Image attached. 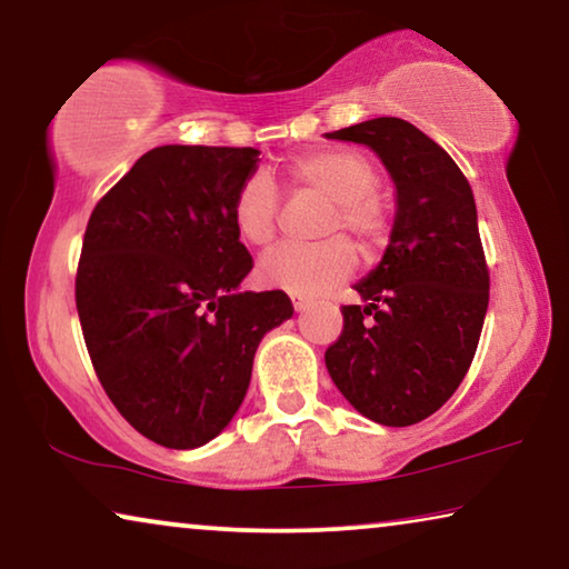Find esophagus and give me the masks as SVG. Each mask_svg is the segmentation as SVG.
I'll use <instances>...</instances> for the list:
<instances>
[{"instance_id":"1","label":"esophagus","mask_w":569,"mask_h":569,"mask_svg":"<svg viewBox=\"0 0 569 569\" xmlns=\"http://www.w3.org/2000/svg\"><path fill=\"white\" fill-rule=\"evenodd\" d=\"M291 299H293V309H296V311H303V309L309 307L307 296H291Z\"/></svg>"}]
</instances>
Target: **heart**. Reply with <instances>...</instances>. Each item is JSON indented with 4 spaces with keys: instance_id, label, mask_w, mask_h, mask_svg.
<instances>
[{
    "instance_id": "heart-1",
    "label": "heart",
    "mask_w": 569,
    "mask_h": 569,
    "mask_svg": "<svg viewBox=\"0 0 569 569\" xmlns=\"http://www.w3.org/2000/svg\"><path fill=\"white\" fill-rule=\"evenodd\" d=\"M291 191L311 193L329 201L319 234L328 237L317 244H283L262 256L258 278L270 288H281L293 296H321L342 283L358 266V252L342 232L352 234L368 256L388 242L391 219L378 199V168L358 150L321 148L301 152L283 166ZM281 197L262 173H250L237 186L232 199V222L242 242L266 248L278 230Z\"/></svg>"
}]
</instances>
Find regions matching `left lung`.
Instances as JSON below:
<instances>
[{
    "label": "left lung",
    "instance_id": "left-lung-1",
    "mask_svg": "<svg viewBox=\"0 0 569 569\" xmlns=\"http://www.w3.org/2000/svg\"><path fill=\"white\" fill-rule=\"evenodd\" d=\"M327 138L368 146L396 186L391 240L376 270L355 283L366 303L342 307L327 370L362 417L411 427L462 383L486 321L490 278L472 189L445 148L398 117Z\"/></svg>",
    "mask_w": 569,
    "mask_h": 569
}]
</instances>
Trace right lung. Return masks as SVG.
<instances>
[{
    "label": "right lung",
    "mask_w": 569,
    "mask_h": 569,
    "mask_svg": "<svg viewBox=\"0 0 569 569\" xmlns=\"http://www.w3.org/2000/svg\"><path fill=\"white\" fill-rule=\"evenodd\" d=\"M256 148L160 146L109 189L83 234L76 309L99 383L156 445L214 439L248 393L283 291H240L252 258L232 199Z\"/></svg>",
    "instance_id": "obj_1"
}]
</instances>
